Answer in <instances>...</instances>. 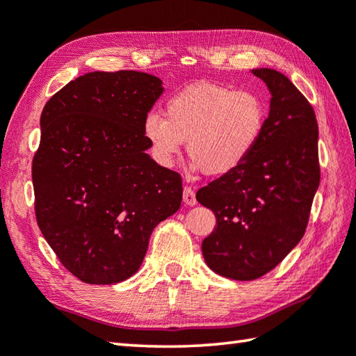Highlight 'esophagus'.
<instances>
[{"label":"esophagus","mask_w":356,"mask_h":356,"mask_svg":"<svg viewBox=\"0 0 356 356\" xmlns=\"http://www.w3.org/2000/svg\"><path fill=\"white\" fill-rule=\"evenodd\" d=\"M184 202L186 205H196L197 204L195 190H193L191 186H188V185L184 186Z\"/></svg>","instance_id":"esophagus-1"}]
</instances>
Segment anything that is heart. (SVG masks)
<instances>
[{"label": "heart", "instance_id": "obj_1", "mask_svg": "<svg viewBox=\"0 0 356 356\" xmlns=\"http://www.w3.org/2000/svg\"><path fill=\"white\" fill-rule=\"evenodd\" d=\"M266 116L263 99L250 90L200 82L168 99L166 118L157 112L147 113L143 135L159 165L171 166L186 141L196 168L210 176H225L255 152Z\"/></svg>", "mask_w": 356, "mask_h": 356}]
</instances>
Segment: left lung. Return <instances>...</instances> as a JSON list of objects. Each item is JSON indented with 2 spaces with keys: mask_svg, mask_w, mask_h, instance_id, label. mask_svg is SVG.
I'll use <instances>...</instances> for the list:
<instances>
[{
  "mask_svg": "<svg viewBox=\"0 0 356 356\" xmlns=\"http://www.w3.org/2000/svg\"><path fill=\"white\" fill-rule=\"evenodd\" d=\"M252 73L273 96L260 145L236 171L196 193L216 216V227L202 241L205 263L234 280L258 279L296 248L321 180L312 104L279 71Z\"/></svg>",
  "mask_w": 356,
  "mask_h": 356,
  "instance_id": "1",
  "label": "left lung"
}]
</instances>
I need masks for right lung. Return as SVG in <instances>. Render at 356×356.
<instances>
[{"mask_svg": "<svg viewBox=\"0 0 356 356\" xmlns=\"http://www.w3.org/2000/svg\"><path fill=\"white\" fill-rule=\"evenodd\" d=\"M163 93L140 71H93L43 107L32 160L35 218L77 279L112 285L143 263L154 227L182 202V177L146 149L145 116Z\"/></svg>", "mask_w": 356, "mask_h": 356, "instance_id": "1", "label": "right lung"}]
</instances>
